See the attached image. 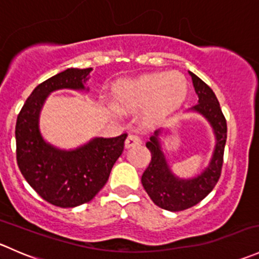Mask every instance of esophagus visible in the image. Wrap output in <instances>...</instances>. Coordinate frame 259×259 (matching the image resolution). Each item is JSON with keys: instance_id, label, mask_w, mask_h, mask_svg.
I'll return each mask as SVG.
<instances>
[{"instance_id": "1", "label": "esophagus", "mask_w": 259, "mask_h": 259, "mask_svg": "<svg viewBox=\"0 0 259 259\" xmlns=\"http://www.w3.org/2000/svg\"><path fill=\"white\" fill-rule=\"evenodd\" d=\"M140 143H142V138H140L139 135L130 134L129 137L126 138V140H125V146H126V148H130V146L139 145Z\"/></svg>"}]
</instances>
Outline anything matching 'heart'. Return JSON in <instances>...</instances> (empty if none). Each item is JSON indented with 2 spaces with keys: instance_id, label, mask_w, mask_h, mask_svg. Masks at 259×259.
<instances>
[{
  "instance_id": "1",
  "label": "heart",
  "mask_w": 259,
  "mask_h": 259,
  "mask_svg": "<svg viewBox=\"0 0 259 259\" xmlns=\"http://www.w3.org/2000/svg\"><path fill=\"white\" fill-rule=\"evenodd\" d=\"M188 80L182 72H153L130 80H121L113 88L115 105L130 113L145 109V120L161 119L177 110L187 99Z\"/></svg>"
}]
</instances>
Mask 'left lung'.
Listing matches in <instances>:
<instances>
[{
  "label": "left lung",
  "instance_id": "8db88e82",
  "mask_svg": "<svg viewBox=\"0 0 259 259\" xmlns=\"http://www.w3.org/2000/svg\"><path fill=\"white\" fill-rule=\"evenodd\" d=\"M189 74L195 93L199 98V101L193 106L192 110L200 113L210 122L215 134L217 144L208 168L197 178L183 180L177 178L166 164V159L158 140L160 130H156L150 138V142L146 143V148L151 153V160L142 176L143 187L154 204L170 211L189 209L202 202L218 183L223 166L227 120L213 90L197 75L193 72Z\"/></svg>",
  "mask_w": 259,
  "mask_h": 259
}]
</instances>
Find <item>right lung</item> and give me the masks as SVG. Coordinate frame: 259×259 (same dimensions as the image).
<instances>
[{"instance_id":"right-lung-1","label":"right lung","mask_w":259,"mask_h":259,"mask_svg":"<svg viewBox=\"0 0 259 259\" xmlns=\"http://www.w3.org/2000/svg\"><path fill=\"white\" fill-rule=\"evenodd\" d=\"M91 69H67L38 83L23 104L16 122V159L28 184L46 202L61 208L88 203L108 182L124 150L127 134L96 138L76 150L54 148L42 139L38 115L50 93L59 89H85Z\"/></svg>"}]
</instances>
